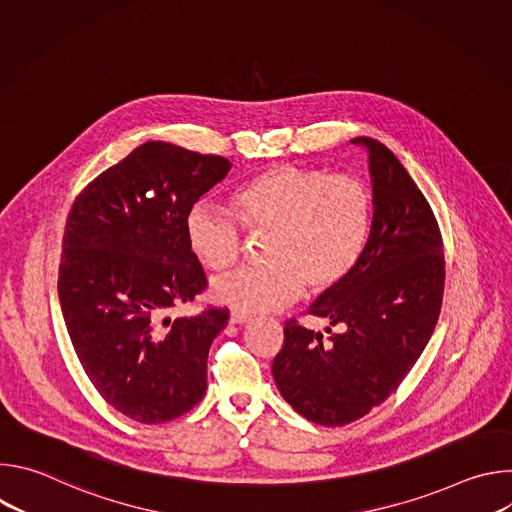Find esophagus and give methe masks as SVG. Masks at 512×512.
Listing matches in <instances>:
<instances>
[{"label":"esophagus","instance_id":"obj_1","mask_svg":"<svg viewBox=\"0 0 512 512\" xmlns=\"http://www.w3.org/2000/svg\"><path fill=\"white\" fill-rule=\"evenodd\" d=\"M229 320H231V324H249L253 318H251L249 314H243V312H237V310H235V312H231V318H229Z\"/></svg>","mask_w":512,"mask_h":512}]
</instances>
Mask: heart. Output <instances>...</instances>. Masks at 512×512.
<instances>
[{"label":"heart","mask_w":512,"mask_h":512,"mask_svg":"<svg viewBox=\"0 0 512 512\" xmlns=\"http://www.w3.org/2000/svg\"><path fill=\"white\" fill-rule=\"evenodd\" d=\"M233 208L249 233H267V263L212 279L210 296L237 312L261 314L285 308L304 287L322 294L344 281L369 245L375 202L354 176L279 164L241 184ZM184 229L190 251L208 269L239 261L243 235L231 210L196 202Z\"/></svg>","instance_id":"obj_1"}]
</instances>
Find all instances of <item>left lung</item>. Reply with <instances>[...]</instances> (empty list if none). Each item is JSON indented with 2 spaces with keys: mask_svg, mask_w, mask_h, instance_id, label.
Wrapping results in <instances>:
<instances>
[{
  "mask_svg": "<svg viewBox=\"0 0 512 512\" xmlns=\"http://www.w3.org/2000/svg\"><path fill=\"white\" fill-rule=\"evenodd\" d=\"M352 143L369 156V245L346 279L310 306L328 320L330 336L285 322L271 367L281 397L328 427L367 415L401 385L433 334L446 275L440 229L409 172L381 141Z\"/></svg>",
  "mask_w": 512,
  "mask_h": 512,
  "instance_id": "obj_1",
  "label": "left lung"
}]
</instances>
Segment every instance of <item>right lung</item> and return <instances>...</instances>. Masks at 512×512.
Listing matches in <instances>:
<instances>
[{"label":"right lung","instance_id":"obj_1","mask_svg":"<svg viewBox=\"0 0 512 512\" xmlns=\"http://www.w3.org/2000/svg\"><path fill=\"white\" fill-rule=\"evenodd\" d=\"M223 156L145 141L72 204L58 269L68 336L99 395L125 417L164 423L206 393V358L229 312H168L206 287L186 214L231 172Z\"/></svg>","mask_w":512,"mask_h":512}]
</instances>
